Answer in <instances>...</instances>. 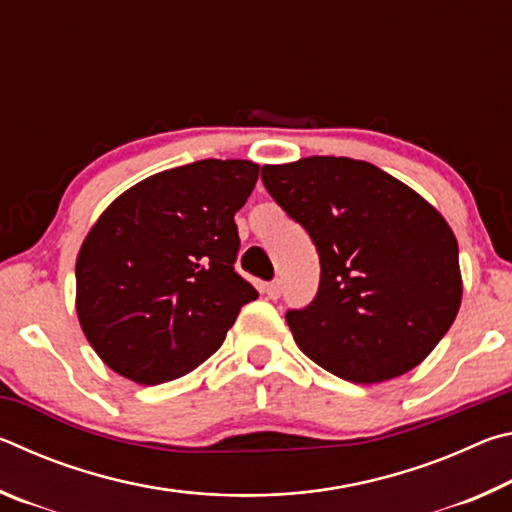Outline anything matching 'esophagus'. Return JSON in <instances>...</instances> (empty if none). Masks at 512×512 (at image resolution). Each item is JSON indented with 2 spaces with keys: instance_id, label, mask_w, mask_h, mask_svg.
Returning a JSON list of instances; mask_svg holds the SVG:
<instances>
[{
  "instance_id": "34e87169",
  "label": "esophagus",
  "mask_w": 512,
  "mask_h": 512,
  "mask_svg": "<svg viewBox=\"0 0 512 512\" xmlns=\"http://www.w3.org/2000/svg\"><path fill=\"white\" fill-rule=\"evenodd\" d=\"M264 293H266V296L271 298V300H277V298L282 296V282H280V280H273V282H268L266 287H264Z\"/></svg>"
}]
</instances>
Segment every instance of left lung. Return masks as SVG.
Here are the masks:
<instances>
[{
    "label": "left lung",
    "mask_w": 512,
    "mask_h": 512,
    "mask_svg": "<svg viewBox=\"0 0 512 512\" xmlns=\"http://www.w3.org/2000/svg\"><path fill=\"white\" fill-rule=\"evenodd\" d=\"M262 183L320 257L314 300L287 311L298 348L352 384L418 366L461 307L458 244L443 216L363 160L264 164Z\"/></svg>",
    "instance_id": "8db88e82"
}]
</instances>
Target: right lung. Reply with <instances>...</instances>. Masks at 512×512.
Returning <instances> with one entry per match:
<instances>
[{
  "label": "right lung",
  "instance_id": "right-lung-1",
  "mask_svg": "<svg viewBox=\"0 0 512 512\" xmlns=\"http://www.w3.org/2000/svg\"><path fill=\"white\" fill-rule=\"evenodd\" d=\"M248 160H198L112 203L76 259V311L99 357L155 386L221 348L257 289L237 273L235 214L257 183Z\"/></svg>",
  "mask_w": 512,
  "mask_h": 512
}]
</instances>
